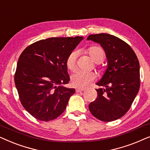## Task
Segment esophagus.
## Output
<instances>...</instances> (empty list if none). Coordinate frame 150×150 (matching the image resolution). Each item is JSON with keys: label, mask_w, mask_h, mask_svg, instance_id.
I'll return each instance as SVG.
<instances>
[{"label": "esophagus", "mask_w": 150, "mask_h": 150, "mask_svg": "<svg viewBox=\"0 0 150 150\" xmlns=\"http://www.w3.org/2000/svg\"><path fill=\"white\" fill-rule=\"evenodd\" d=\"M84 91V89L83 88H77L76 89V93H79V92H81V91Z\"/></svg>", "instance_id": "esophagus-1"}]
</instances>
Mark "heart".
I'll return each mask as SVG.
<instances>
[{
  "label": "heart",
  "mask_w": 150,
  "mask_h": 150,
  "mask_svg": "<svg viewBox=\"0 0 150 150\" xmlns=\"http://www.w3.org/2000/svg\"><path fill=\"white\" fill-rule=\"evenodd\" d=\"M88 53L93 61L96 63H100L104 58V51L99 47H92L88 50ZM77 52L72 51L68 55L66 65L70 71H74L77 67ZM97 77L94 72H86L83 71H77L72 74L71 76V84L76 88H84L95 80Z\"/></svg>",
  "instance_id": "obj_1"
}]
</instances>
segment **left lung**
<instances>
[{"instance_id":"1","label":"left lung","mask_w":150,"mask_h":150,"mask_svg":"<svg viewBox=\"0 0 150 150\" xmlns=\"http://www.w3.org/2000/svg\"><path fill=\"white\" fill-rule=\"evenodd\" d=\"M87 40L100 44L108 59V67L97 83V97L89 104L94 117L102 121L117 120L129 110L140 87V67L130 46L108 33L90 35Z\"/></svg>"}]
</instances>
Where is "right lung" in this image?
<instances>
[{
    "label": "right lung",
    "instance_id": "add662e5",
    "mask_svg": "<svg viewBox=\"0 0 150 150\" xmlns=\"http://www.w3.org/2000/svg\"><path fill=\"white\" fill-rule=\"evenodd\" d=\"M83 39L49 38L28 46L20 55L14 81L23 106L38 120L56 119L65 110L75 88L69 82L66 60Z\"/></svg>",
    "mask_w": 150,
    "mask_h": 150
}]
</instances>
